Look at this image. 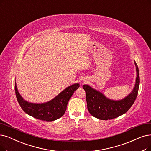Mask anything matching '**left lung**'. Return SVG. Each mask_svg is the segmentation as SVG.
Listing matches in <instances>:
<instances>
[{"instance_id":"left-lung-1","label":"left lung","mask_w":151,"mask_h":151,"mask_svg":"<svg viewBox=\"0 0 151 151\" xmlns=\"http://www.w3.org/2000/svg\"><path fill=\"white\" fill-rule=\"evenodd\" d=\"M137 72L135 87L132 92L125 99L113 101L106 99L101 93L96 91L87 85L83 86L86 94L87 109L93 117L101 120L112 119L127 112L133 105L139 87V74L137 65L134 61Z\"/></svg>"}]
</instances>
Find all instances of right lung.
Masks as SVG:
<instances>
[{
  "mask_svg": "<svg viewBox=\"0 0 151 151\" xmlns=\"http://www.w3.org/2000/svg\"><path fill=\"white\" fill-rule=\"evenodd\" d=\"M79 87V83L66 88L56 97L45 104H32L24 100L17 90L15 83V91L18 102L22 110L32 117L46 122H52L63 116L65 112L68 101L76 90Z\"/></svg>",
  "mask_w": 151,
  "mask_h": 151,
  "instance_id": "right-lung-1",
  "label": "right lung"
}]
</instances>
